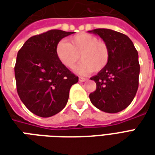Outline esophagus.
Returning <instances> with one entry per match:
<instances>
[{"label": "esophagus", "instance_id": "34e87169", "mask_svg": "<svg viewBox=\"0 0 155 155\" xmlns=\"http://www.w3.org/2000/svg\"><path fill=\"white\" fill-rule=\"evenodd\" d=\"M79 81H80V82H84V81H86V79L83 77H80L79 78Z\"/></svg>", "mask_w": 155, "mask_h": 155}]
</instances>
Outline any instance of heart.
<instances>
[{"mask_svg":"<svg viewBox=\"0 0 155 155\" xmlns=\"http://www.w3.org/2000/svg\"><path fill=\"white\" fill-rule=\"evenodd\" d=\"M55 53L61 64L72 68L81 57V64L74 68L79 74H89L92 71L100 72L106 67L110 61L108 45L95 35L82 33L69 39V43L60 41Z\"/></svg>","mask_w":155,"mask_h":155,"instance_id":"obj_1","label":"heart"}]
</instances>
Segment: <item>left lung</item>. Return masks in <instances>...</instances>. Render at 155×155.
I'll return each mask as SVG.
<instances>
[{
  "instance_id": "obj_1",
  "label": "left lung",
  "mask_w": 155,
  "mask_h": 155,
  "mask_svg": "<svg viewBox=\"0 0 155 155\" xmlns=\"http://www.w3.org/2000/svg\"><path fill=\"white\" fill-rule=\"evenodd\" d=\"M90 33L99 35L108 45L110 61L106 67L91 78L96 90L90 94L95 107L106 113H118L130 104L139 86V55L127 35L110 29H94Z\"/></svg>"
}]
</instances>
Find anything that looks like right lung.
Returning <instances> with one entry per match:
<instances>
[{"label":"right lung","mask_w":155,"mask_h":155,"mask_svg":"<svg viewBox=\"0 0 155 155\" xmlns=\"http://www.w3.org/2000/svg\"><path fill=\"white\" fill-rule=\"evenodd\" d=\"M74 32L51 30L34 35L18 51L15 77L19 97L33 114L47 118L67 104L71 87L79 78L58 60L56 45Z\"/></svg>","instance_id":"1"}]
</instances>
